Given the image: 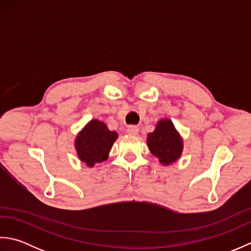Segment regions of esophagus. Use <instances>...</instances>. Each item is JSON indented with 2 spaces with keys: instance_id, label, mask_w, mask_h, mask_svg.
I'll return each mask as SVG.
<instances>
[{
  "instance_id": "obj_1",
  "label": "esophagus",
  "mask_w": 251,
  "mask_h": 251,
  "mask_svg": "<svg viewBox=\"0 0 251 251\" xmlns=\"http://www.w3.org/2000/svg\"><path fill=\"white\" fill-rule=\"evenodd\" d=\"M127 132H128L129 135H138V132H139V128H138V127L135 125H130L127 127Z\"/></svg>"
}]
</instances>
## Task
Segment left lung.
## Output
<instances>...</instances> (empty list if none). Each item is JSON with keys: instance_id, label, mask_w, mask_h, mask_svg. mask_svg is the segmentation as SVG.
I'll list each match as a JSON object with an SVG mask.
<instances>
[{"instance_id": "1", "label": "left lung", "mask_w": 251, "mask_h": 251, "mask_svg": "<svg viewBox=\"0 0 251 251\" xmlns=\"http://www.w3.org/2000/svg\"><path fill=\"white\" fill-rule=\"evenodd\" d=\"M147 145L164 166L177 162L183 151L182 137L169 119H162L157 122L155 129L148 135Z\"/></svg>"}]
</instances>
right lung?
Instances as JSON below:
<instances>
[{
  "mask_svg": "<svg viewBox=\"0 0 251 251\" xmlns=\"http://www.w3.org/2000/svg\"><path fill=\"white\" fill-rule=\"evenodd\" d=\"M117 137V132L110 130L105 123L98 120L88 122L74 141L78 159L89 168L102 163L108 158Z\"/></svg>",
  "mask_w": 251,
  "mask_h": 251,
  "instance_id": "add662e5",
  "label": "right lung"
}]
</instances>
